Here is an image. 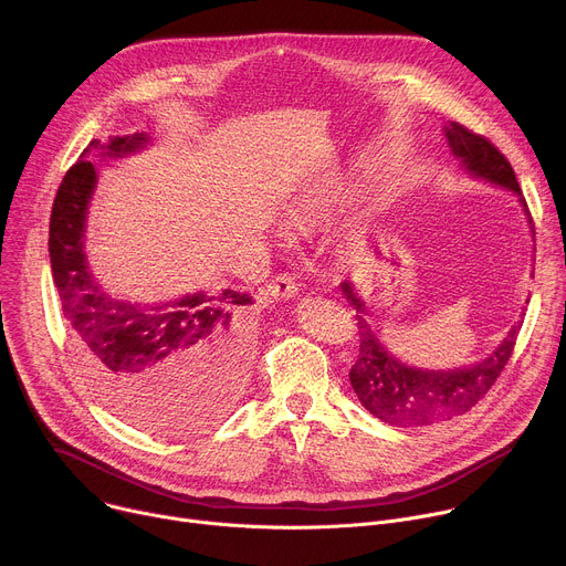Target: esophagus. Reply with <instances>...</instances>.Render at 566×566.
<instances>
[{"label": "esophagus", "mask_w": 566, "mask_h": 566, "mask_svg": "<svg viewBox=\"0 0 566 566\" xmlns=\"http://www.w3.org/2000/svg\"><path fill=\"white\" fill-rule=\"evenodd\" d=\"M266 289L275 300H291L297 295V284L289 273H277Z\"/></svg>", "instance_id": "esophagus-1"}]
</instances>
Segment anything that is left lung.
<instances>
[{
	"mask_svg": "<svg viewBox=\"0 0 566 566\" xmlns=\"http://www.w3.org/2000/svg\"><path fill=\"white\" fill-rule=\"evenodd\" d=\"M443 132L452 154L459 158L461 168L468 175L513 190L528 214L526 201L522 197L509 158L489 138L470 132L459 123L446 125ZM343 293L356 308L360 336V352L349 371L352 387L365 410L396 428L430 426L472 410L504 371L515 349L517 334L522 329V322H517L504 338V343L486 360H481L472 367L448 371L417 369L396 360L378 343L376 334L363 317L365 304L354 295L349 282H343Z\"/></svg>",
	"mask_w": 566,
	"mask_h": 566,
	"instance_id": "8db88e82",
	"label": "left lung"
}]
</instances>
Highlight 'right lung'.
I'll return each mask as SVG.
<instances>
[{
    "label": "right lung",
    "instance_id": "1",
    "mask_svg": "<svg viewBox=\"0 0 566 566\" xmlns=\"http://www.w3.org/2000/svg\"><path fill=\"white\" fill-rule=\"evenodd\" d=\"M149 143L143 132L92 140L57 188L49 255L53 282L87 380L107 406L151 434H190L223 415L244 376L249 334L237 313L249 293L203 291L166 304L114 300L94 280L85 255L87 210L96 170L85 156L132 154Z\"/></svg>",
    "mask_w": 566,
    "mask_h": 566
}]
</instances>
